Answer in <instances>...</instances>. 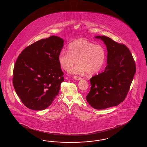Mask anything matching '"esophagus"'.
<instances>
[{
	"mask_svg": "<svg viewBox=\"0 0 147 147\" xmlns=\"http://www.w3.org/2000/svg\"><path fill=\"white\" fill-rule=\"evenodd\" d=\"M74 79L75 80H80L82 79V78H81L80 77H77V76H74Z\"/></svg>",
	"mask_w": 147,
	"mask_h": 147,
	"instance_id": "34e87169",
	"label": "esophagus"
}]
</instances>
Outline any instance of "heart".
<instances>
[{
	"mask_svg": "<svg viewBox=\"0 0 147 147\" xmlns=\"http://www.w3.org/2000/svg\"><path fill=\"white\" fill-rule=\"evenodd\" d=\"M69 51L63 49L58 56V62L64 70H70L74 74H83L87 72L89 76L98 73L101 69L106 58L104 47L87 40L81 38L71 42Z\"/></svg>",
	"mask_w": 147,
	"mask_h": 147,
	"instance_id": "1",
	"label": "heart"
}]
</instances>
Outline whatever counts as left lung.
Wrapping results in <instances>:
<instances>
[{
    "mask_svg": "<svg viewBox=\"0 0 147 147\" xmlns=\"http://www.w3.org/2000/svg\"><path fill=\"white\" fill-rule=\"evenodd\" d=\"M95 38L101 40L106 46L107 65L104 72L90 79L91 88L86 100L94 109L102 110L123 101L136 68L132 55L125 45L105 36Z\"/></svg>",
    "mask_w": 147,
    "mask_h": 147,
    "instance_id": "1",
    "label": "left lung"
}]
</instances>
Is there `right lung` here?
I'll return each instance as SVG.
<instances>
[{"label": "right lung", "instance_id": "right-lung-1", "mask_svg": "<svg viewBox=\"0 0 147 147\" xmlns=\"http://www.w3.org/2000/svg\"><path fill=\"white\" fill-rule=\"evenodd\" d=\"M64 40L56 36L28 46L14 66L13 83L22 102L28 108L43 110L52 104L64 81L58 56Z\"/></svg>", "mask_w": 147, "mask_h": 147}]
</instances>
